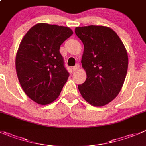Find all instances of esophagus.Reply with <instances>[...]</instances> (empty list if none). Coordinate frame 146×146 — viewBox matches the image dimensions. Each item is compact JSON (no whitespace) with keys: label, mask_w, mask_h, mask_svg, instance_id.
<instances>
[{"label":"esophagus","mask_w":146,"mask_h":146,"mask_svg":"<svg viewBox=\"0 0 146 146\" xmlns=\"http://www.w3.org/2000/svg\"><path fill=\"white\" fill-rule=\"evenodd\" d=\"M79 68H80V66L79 65H76L74 67H73V71H77L78 70H79Z\"/></svg>","instance_id":"1"}]
</instances>
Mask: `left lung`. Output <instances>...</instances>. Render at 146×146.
I'll use <instances>...</instances> for the list:
<instances>
[{"label": "left lung", "mask_w": 146, "mask_h": 146, "mask_svg": "<svg viewBox=\"0 0 146 146\" xmlns=\"http://www.w3.org/2000/svg\"><path fill=\"white\" fill-rule=\"evenodd\" d=\"M75 32L84 46L81 63L86 73V81L78 85V90L89 104L103 106L122 88L128 66L126 48L109 27H76Z\"/></svg>", "instance_id": "1"}]
</instances>
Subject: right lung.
<instances>
[{
    "label": "right lung",
    "instance_id": "1",
    "mask_svg": "<svg viewBox=\"0 0 146 146\" xmlns=\"http://www.w3.org/2000/svg\"><path fill=\"white\" fill-rule=\"evenodd\" d=\"M73 33L68 27L40 23L30 28L21 40L15 70L23 91L35 103H51L67 82L69 73L59 49Z\"/></svg>",
    "mask_w": 146,
    "mask_h": 146
}]
</instances>
